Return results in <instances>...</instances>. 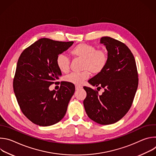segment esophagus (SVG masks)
<instances>
[{
  "label": "esophagus",
  "instance_id": "1",
  "mask_svg": "<svg viewBox=\"0 0 156 156\" xmlns=\"http://www.w3.org/2000/svg\"><path fill=\"white\" fill-rule=\"evenodd\" d=\"M82 87H83L82 86H78V85H76V86H75V89H76V91H77V90H81V89Z\"/></svg>",
  "mask_w": 156,
  "mask_h": 156
}]
</instances>
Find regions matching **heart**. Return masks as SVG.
Here are the masks:
<instances>
[{
	"mask_svg": "<svg viewBox=\"0 0 156 156\" xmlns=\"http://www.w3.org/2000/svg\"><path fill=\"white\" fill-rule=\"evenodd\" d=\"M70 54L83 60L82 72L73 73L65 78V81L70 83L80 85L90 76V72L94 75L101 73L107 64L108 57L105 49H96L91 44L80 43L71 51ZM56 65L63 73H66L70 70V60L64 54H59L56 58Z\"/></svg>",
	"mask_w": 156,
	"mask_h": 156,
	"instance_id": "obj_1",
	"label": "heart"
}]
</instances>
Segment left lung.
<instances>
[{"mask_svg":"<svg viewBox=\"0 0 156 156\" xmlns=\"http://www.w3.org/2000/svg\"><path fill=\"white\" fill-rule=\"evenodd\" d=\"M100 43L105 46L108 62L104 70L88 82L104 88V92L99 95L98 91L84 86L87 96L83 104L89 118L110 125L128 112L138 88V75L135 57L124 43L108 36L101 37Z\"/></svg>","mask_w":156,"mask_h":156,"instance_id":"left-lung-1","label":"left lung"}]
</instances>
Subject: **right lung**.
<instances>
[{"label":"right lung","mask_w":156,"mask_h":156,"mask_svg":"<svg viewBox=\"0 0 156 156\" xmlns=\"http://www.w3.org/2000/svg\"><path fill=\"white\" fill-rule=\"evenodd\" d=\"M73 41L41 38L21 54L13 82V91L23 114L33 123L48 126L65 116L75 87L61 82L58 91L49 87L62 75L56 65L57 56L67 50Z\"/></svg>","instance_id":"1"}]
</instances>
